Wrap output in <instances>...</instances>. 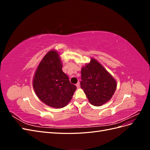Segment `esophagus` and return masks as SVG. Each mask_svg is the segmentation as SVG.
Instances as JSON below:
<instances>
[{
	"mask_svg": "<svg viewBox=\"0 0 150 150\" xmlns=\"http://www.w3.org/2000/svg\"><path fill=\"white\" fill-rule=\"evenodd\" d=\"M76 87H77V88H80V83L78 82V83L76 84Z\"/></svg>",
	"mask_w": 150,
	"mask_h": 150,
	"instance_id": "obj_1",
	"label": "esophagus"
}]
</instances>
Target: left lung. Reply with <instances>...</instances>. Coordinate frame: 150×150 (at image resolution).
I'll list each match as a JSON object with an SVG mask.
<instances>
[{"label": "left lung", "mask_w": 150, "mask_h": 150, "mask_svg": "<svg viewBox=\"0 0 150 150\" xmlns=\"http://www.w3.org/2000/svg\"><path fill=\"white\" fill-rule=\"evenodd\" d=\"M81 89L89 102L95 106L110 101L117 87L116 79L93 57L81 69Z\"/></svg>", "instance_id": "8db88e82"}]
</instances>
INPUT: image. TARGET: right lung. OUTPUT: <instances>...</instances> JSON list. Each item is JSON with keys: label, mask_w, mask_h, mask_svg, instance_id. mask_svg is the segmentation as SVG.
I'll return each instance as SVG.
<instances>
[{"label": "right lung", "mask_w": 150, "mask_h": 150, "mask_svg": "<svg viewBox=\"0 0 150 150\" xmlns=\"http://www.w3.org/2000/svg\"><path fill=\"white\" fill-rule=\"evenodd\" d=\"M62 64L57 51H49L40 62L33 81L34 90L39 99L54 108L66 106L77 88L62 71Z\"/></svg>", "instance_id": "right-lung-1"}]
</instances>
